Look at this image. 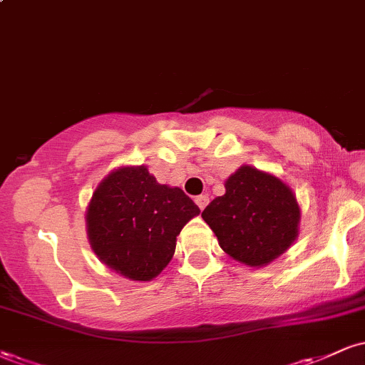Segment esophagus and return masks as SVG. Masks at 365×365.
<instances>
[{"label":"esophagus","mask_w":365,"mask_h":365,"mask_svg":"<svg viewBox=\"0 0 365 365\" xmlns=\"http://www.w3.org/2000/svg\"><path fill=\"white\" fill-rule=\"evenodd\" d=\"M195 204L199 206V209H204L209 204V195H197Z\"/></svg>","instance_id":"34e87169"}]
</instances>
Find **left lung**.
<instances>
[{
    "mask_svg": "<svg viewBox=\"0 0 365 365\" xmlns=\"http://www.w3.org/2000/svg\"><path fill=\"white\" fill-rule=\"evenodd\" d=\"M226 194L202 211L230 257L247 266H266L299 235L300 209L279 178L242 166L226 180Z\"/></svg>",
    "mask_w": 365,
    "mask_h": 365,
    "instance_id": "1",
    "label": "left lung"
}]
</instances>
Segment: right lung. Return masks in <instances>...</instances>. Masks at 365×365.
Instances as JSON below:
<instances>
[{
    "label": "right lung",
    "mask_w": 365,
    "mask_h": 365,
    "mask_svg": "<svg viewBox=\"0 0 365 365\" xmlns=\"http://www.w3.org/2000/svg\"><path fill=\"white\" fill-rule=\"evenodd\" d=\"M200 209L182 188L161 185L145 166L120 168L92 194L87 233L108 267L135 282H150L168 266L177 235Z\"/></svg>",
    "instance_id": "1"
}]
</instances>
